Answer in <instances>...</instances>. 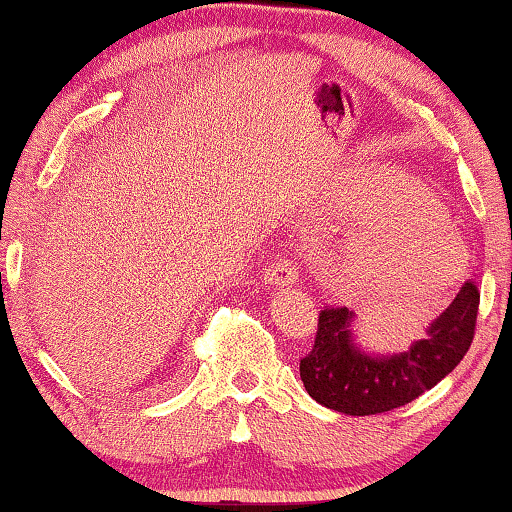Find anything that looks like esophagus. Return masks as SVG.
<instances>
[{
	"mask_svg": "<svg viewBox=\"0 0 512 512\" xmlns=\"http://www.w3.org/2000/svg\"><path fill=\"white\" fill-rule=\"evenodd\" d=\"M264 280L268 284H275V287H287V284L298 282V268L293 266L291 259H277L266 268Z\"/></svg>",
	"mask_w": 512,
	"mask_h": 512,
	"instance_id": "1",
	"label": "esophagus"
}]
</instances>
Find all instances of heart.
<instances>
[{
	"instance_id": "heart-1",
	"label": "heart",
	"mask_w": 512,
	"mask_h": 512,
	"mask_svg": "<svg viewBox=\"0 0 512 512\" xmlns=\"http://www.w3.org/2000/svg\"><path fill=\"white\" fill-rule=\"evenodd\" d=\"M388 185L395 194L384 212V230L361 253L363 275L381 284L438 282L458 262L452 225L415 180L391 173Z\"/></svg>"
}]
</instances>
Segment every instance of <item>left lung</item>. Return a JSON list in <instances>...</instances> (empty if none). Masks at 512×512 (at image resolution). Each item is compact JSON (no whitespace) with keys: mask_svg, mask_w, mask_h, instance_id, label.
Returning a JSON list of instances; mask_svg holds the SVG:
<instances>
[{"mask_svg":"<svg viewBox=\"0 0 512 512\" xmlns=\"http://www.w3.org/2000/svg\"><path fill=\"white\" fill-rule=\"evenodd\" d=\"M479 300V287L467 280L452 305L433 320L427 339L393 357H370L352 343L348 307L320 309L314 345L300 359L302 384L318 404L339 413L377 415L400 409L461 363L474 339Z\"/></svg>","mask_w":512,"mask_h":512,"instance_id":"obj_1","label":"left lung"}]
</instances>
